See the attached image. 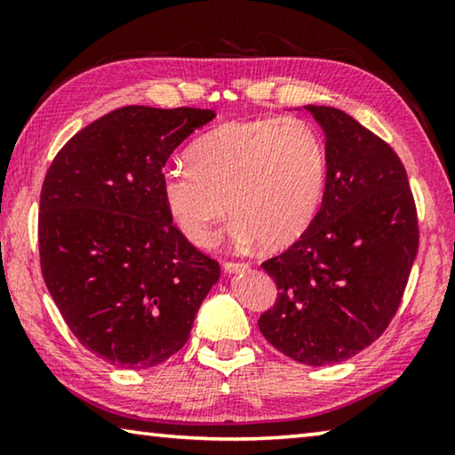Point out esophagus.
I'll use <instances>...</instances> for the list:
<instances>
[{
	"mask_svg": "<svg viewBox=\"0 0 455 455\" xmlns=\"http://www.w3.org/2000/svg\"><path fill=\"white\" fill-rule=\"evenodd\" d=\"M222 268H225L227 275H235V273L246 271V268H249V265H244V263H233V260H227V263L222 265Z\"/></svg>",
	"mask_w": 455,
	"mask_h": 455,
	"instance_id": "esophagus-1",
	"label": "esophagus"
}]
</instances>
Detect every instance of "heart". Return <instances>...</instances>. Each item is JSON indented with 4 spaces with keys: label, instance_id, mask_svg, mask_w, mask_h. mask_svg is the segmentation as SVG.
Returning a JSON list of instances; mask_svg holds the SVG:
<instances>
[{
    "label": "heart",
    "instance_id": "obj_1",
    "mask_svg": "<svg viewBox=\"0 0 455 455\" xmlns=\"http://www.w3.org/2000/svg\"><path fill=\"white\" fill-rule=\"evenodd\" d=\"M188 164L168 168L163 196L196 246L211 244L228 209L238 244L287 249L311 227L325 190V148L299 118L227 122L190 146Z\"/></svg>",
    "mask_w": 455,
    "mask_h": 455
}]
</instances>
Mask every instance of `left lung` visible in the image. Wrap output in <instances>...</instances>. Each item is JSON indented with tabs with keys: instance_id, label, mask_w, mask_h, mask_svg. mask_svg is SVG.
I'll return each mask as SVG.
<instances>
[{
	"instance_id": "1",
	"label": "left lung",
	"mask_w": 455,
	"mask_h": 455,
	"mask_svg": "<svg viewBox=\"0 0 455 455\" xmlns=\"http://www.w3.org/2000/svg\"><path fill=\"white\" fill-rule=\"evenodd\" d=\"M325 132L327 176L305 235L263 267L279 289L259 329L303 365L341 363L394 319L418 255L405 168L379 136L331 106H303Z\"/></svg>"
}]
</instances>
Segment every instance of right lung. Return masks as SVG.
<instances>
[{"mask_svg": "<svg viewBox=\"0 0 455 455\" xmlns=\"http://www.w3.org/2000/svg\"><path fill=\"white\" fill-rule=\"evenodd\" d=\"M214 116L118 108L68 140L45 174V287L76 339L110 365L148 369L172 357L219 281V263L172 225L163 196L166 160Z\"/></svg>", "mask_w": 455, "mask_h": 455, "instance_id": "1", "label": "right lung"}]
</instances>
